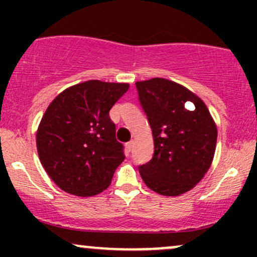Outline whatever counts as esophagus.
I'll use <instances>...</instances> for the list:
<instances>
[{
    "instance_id": "34e87169",
    "label": "esophagus",
    "mask_w": 257,
    "mask_h": 257,
    "mask_svg": "<svg viewBox=\"0 0 257 257\" xmlns=\"http://www.w3.org/2000/svg\"><path fill=\"white\" fill-rule=\"evenodd\" d=\"M126 150H128V152H131L133 150V147H134V141H129V143H126Z\"/></svg>"
}]
</instances>
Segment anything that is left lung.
Instances as JSON below:
<instances>
[{"label": "left lung", "mask_w": 257, "mask_h": 257, "mask_svg": "<svg viewBox=\"0 0 257 257\" xmlns=\"http://www.w3.org/2000/svg\"><path fill=\"white\" fill-rule=\"evenodd\" d=\"M135 85L155 143L151 161L139 166L141 178L163 196L187 192L213 162L217 129L210 112L196 94L169 79L157 77Z\"/></svg>", "instance_id": "left-lung-1"}]
</instances>
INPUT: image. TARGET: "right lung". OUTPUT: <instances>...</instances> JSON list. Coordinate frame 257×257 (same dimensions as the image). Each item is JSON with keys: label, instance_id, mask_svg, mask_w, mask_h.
<instances>
[{"label": "right lung", "instance_id": "add662e5", "mask_svg": "<svg viewBox=\"0 0 257 257\" xmlns=\"http://www.w3.org/2000/svg\"><path fill=\"white\" fill-rule=\"evenodd\" d=\"M128 88L91 79L65 89L44 112L36 135L38 157L65 192L90 197L111 184L125 156L108 112Z\"/></svg>", "mask_w": 257, "mask_h": 257}]
</instances>
